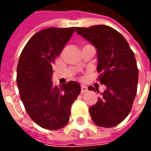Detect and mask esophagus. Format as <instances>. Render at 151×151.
Segmentation results:
<instances>
[{
  "label": "esophagus",
  "mask_w": 151,
  "mask_h": 151,
  "mask_svg": "<svg viewBox=\"0 0 151 151\" xmlns=\"http://www.w3.org/2000/svg\"><path fill=\"white\" fill-rule=\"evenodd\" d=\"M88 91V89H87V86H86L84 85L81 86V93L83 94V93H86V92Z\"/></svg>",
  "instance_id": "1"
}]
</instances>
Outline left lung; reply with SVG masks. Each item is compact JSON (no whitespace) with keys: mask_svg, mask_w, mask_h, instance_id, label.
<instances>
[{"mask_svg":"<svg viewBox=\"0 0 151 151\" xmlns=\"http://www.w3.org/2000/svg\"><path fill=\"white\" fill-rule=\"evenodd\" d=\"M75 31L97 49L98 79L107 87L89 108L92 120L98 126H116L128 116L136 96L138 69L134 53L123 35L111 27L98 25ZM88 89L99 92L91 86Z\"/></svg>","mask_w":151,"mask_h":151,"instance_id":"obj_1","label":"left lung"}]
</instances>
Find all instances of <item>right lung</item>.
<instances>
[{"label":"right lung","instance_id":"right-lung-1","mask_svg":"<svg viewBox=\"0 0 151 151\" xmlns=\"http://www.w3.org/2000/svg\"><path fill=\"white\" fill-rule=\"evenodd\" d=\"M74 32V27L47 28L30 39L17 67V85L25 109L43 129H60L68 124L70 108L81 92L78 82L53 85L52 65Z\"/></svg>","mask_w":151,"mask_h":151}]
</instances>
